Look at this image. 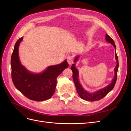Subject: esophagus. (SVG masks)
Returning <instances> with one entry per match:
<instances>
[{"instance_id": "1", "label": "esophagus", "mask_w": 131, "mask_h": 131, "mask_svg": "<svg viewBox=\"0 0 131 131\" xmlns=\"http://www.w3.org/2000/svg\"><path fill=\"white\" fill-rule=\"evenodd\" d=\"M67 62H68V63H69V64L70 65L73 62L74 58H73V57L71 56H68V57H67Z\"/></svg>"}]
</instances>
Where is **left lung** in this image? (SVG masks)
Instances as JSON below:
<instances>
[{"instance_id": "obj_1", "label": "left lung", "mask_w": 131, "mask_h": 131, "mask_svg": "<svg viewBox=\"0 0 131 131\" xmlns=\"http://www.w3.org/2000/svg\"><path fill=\"white\" fill-rule=\"evenodd\" d=\"M105 39L106 40L112 43V44L114 46L115 49V52H116V46L115 44V42L114 40L112 39V38L109 35L106 34L105 35ZM79 56H77L75 57L74 59V62L75 63L79 58ZM115 58L116 60V66L114 69L115 71V76L114 78L113 79L112 81L109 85L107 86L106 87H105L104 88L102 89L101 90H99L98 91H96L94 93H90L88 92V91H86L84 88H82V86L81 85L79 81V72L78 69L75 68V64H73L71 69L73 72V81L75 84V87H76L77 92L79 94V96H80L82 99L86 101H99L101 100L102 98L104 97L106 95L108 94L110 91H112L113 88H114V86L116 84V79H117V70L118 68V57L116 54V53H115Z\"/></svg>"}]
</instances>
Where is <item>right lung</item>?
<instances>
[{
	"label": "right lung",
	"instance_id": "add662e5",
	"mask_svg": "<svg viewBox=\"0 0 131 131\" xmlns=\"http://www.w3.org/2000/svg\"><path fill=\"white\" fill-rule=\"evenodd\" d=\"M23 37L16 42L11 58V77L15 86L29 100L43 101L53 94L57 84V78L66 68L68 62L65 60L59 64L49 66L42 73H31L21 64L18 57V46Z\"/></svg>",
	"mask_w": 131,
	"mask_h": 131
}]
</instances>
